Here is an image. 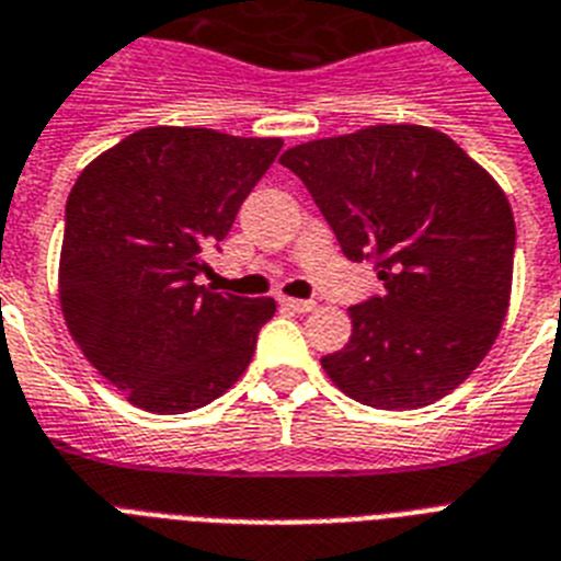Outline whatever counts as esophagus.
Returning <instances> with one entry per match:
<instances>
[{"label":"esophagus","mask_w":561,"mask_h":561,"mask_svg":"<svg viewBox=\"0 0 561 561\" xmlns=\"http://www.w3.org/2000/svg\"><path fill=\"white\" fill-rule=\"evenodd\" d=\"M288 311H296V313H311L313 308H317V302H311V299H290V296H282L279 299Z\"/></svg>","instance_id":"34e87169"}]
</instances>
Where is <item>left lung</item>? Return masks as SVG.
I'll return each instance as SVG.
<instances>
[{"mask_svg": "<svg viewBox=\"0 0 561 561\" xmlns=\"http://www.w3.org/2000/svg\"><path fill=\"white\" fill-rule=\"evenodd\" d=\"M352 262L375 259L383 294L348 308L352 340L322 357L331 383L375 409L430 407L493 348L513 288L516 221L495 178L453 138L377 123L290 147Z\"/></svg>", "mask_w": 561, "mask_h": 561, "instance_id": "left-lung-1", "label": "left lung"}]
</instances>
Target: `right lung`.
Instances as JSON below:
<instances>
[{"instance_id":"add662e5","label":"right lung","mask_w":561,"mask_h":561,"mask_svg":"<svg viewBox=\"0 0 561 561\" xmlns=\"http://www.w3.org/2000/svg\"><path fill=\"white\" fill-rule=\"evenodd\" d=\"M282 138L149 126L80 172L66 204L59 305L91 366L131 407L181 414L221 398L253 359L271 296L195 285Z\"/></svg>"}]
</instances>
